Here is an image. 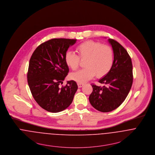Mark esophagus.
Wrapping results in <instances>:
<instances>
[{"mask_svg":"<svg viewBox=\"0 0 155 155\" xmlns=\"http://www.w3.org/2000/svg\"><path fill=\"white\" fill-rule=\"evenodd\" d=\"M77 85H78V88H81V87H83V86H84V84H83V83H77Z\"/></svg>","mask_w":155,"mask_h":155,"instance_id":"1","label":"esophagus"}]
</instances>
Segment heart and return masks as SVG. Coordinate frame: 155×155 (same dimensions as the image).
Instances as JSON below:
<instances>
[{"label": "heart", "instance_id": "1", "mask_svg": "<svg viewBox=\"0 0 155 155\" xmlns=\"http://www.w3.org/2000/svg\"><path fill=\"white\" fill-rule=\"evenodd\" d=\"M75 50L78 56L67 52L65 54V61L70 68L75 71L80 67V58L86 61L85 68L71 75V79L78 83H85L95 75L102 78L109 72L113 66L114 53L112 48L107 45L88 40L78 45Z\"/></svg>", "mask_w": 155, "mask_h": 155}]
</instances>
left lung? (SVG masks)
<instances>
[{"mask_svg":"<svg viewBox=\"0 0 155 155\" xmlns=\"http://www.w3.org/2000/svg\"><path fill=\"white\" fill-rule=\"evenodd\" d=\"M114 53V64L109 72L99 82L103 87L92 84L90 103L100 112H108L118 107L128 96L133 80L131 59L125 48L116 40L109 38Z\"/></svg>","mask_w":155,"mask_h":155,"instance_id":"1","label":"left lung"}]
</instances>
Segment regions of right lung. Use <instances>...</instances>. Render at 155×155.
<instances>
[{
  "label": "right lung",
  "instance_id": "right-lung-1",
  "mask_svg": "<svg viewBox=\"0 0 155 155\" xmlns=\"http://www.w3.org/2000/svg\"><path fill=\"white\" fill-rule=\"evenodd\" d=\"M76 39L53 38L39 45L31 55L27 81L36 102L48 112L56 113L72 102L78 86L75 81L61 87L69 72L65 54Z\"/></svg>",
  "mask_w": 155,
  "mask_h": 155
}]
</instances>
